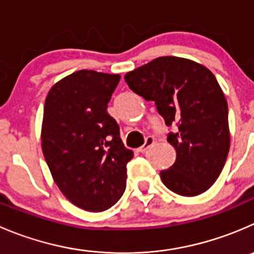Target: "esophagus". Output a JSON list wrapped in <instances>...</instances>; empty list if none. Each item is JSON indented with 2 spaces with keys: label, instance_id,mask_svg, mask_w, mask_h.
<instances>
[{
  "label": "esophagus",
  "instance_id": "esophagus-1",
  "mask_svg": "<svg viewBox=\"0 0 254 254\" xmlns=\"http://www.w3.org/2000/svg\"><path fill=\"white\" fill-rule=\"evenodd\" d=\"M155 144V139L152 136H147L146 140H145V144L142 145V146H140L139 149H137V151L139 152H145L147 149H149L150 146H152V145Z\"/></svg>",
  "mask_w": 254,
  "mask_h": 254
}]
</instances>
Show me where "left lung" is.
Returning a JSON list of instances; mask_svg holds the SVG:
<instances>
[{"label": "left lung", "instance_id": "obj_1", "mask_svg": "<svg viewBox=\"0 0 254 254\" xmlns=\"http://www.w3.org/2000/svg\"><path fill=\"white\" fill-rule=\"evenodd\" d=\"M130 89L155 103L176 150V161L160 172L172 192L197 196L220 176L228 150L230 127L225 94L210 69L190 59L160 57L125 74Z\"/></svg>", "mask_w": 254, "mask_h": 254}]
</instances>
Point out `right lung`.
Returning a JSON list of instances; mask_svg holds the SVG:
<instances>
[{
    "label": "right lung",
    "mask_w": 254,
    "mask_h": 254,
    "mask_svg": "<svg viewBox=\"0 0 254 254\" xmlns=\"http://www.w3.org/2000/svg\"><path fill=\"white\" fill-rule=\"evenodd\" d=\"M119 80V74L78 70L56 83L44 103L41 137L47 165L62 193L90 212L119 201L134 156L107 112Z\"/></svg>",
    "instance_id": "obj_1"
}]
</instances>
